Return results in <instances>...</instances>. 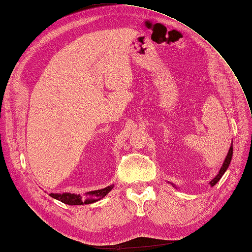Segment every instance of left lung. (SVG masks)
Instances as JSON below:
<instances>
[{
	"label": "left lung",
	"instance_id": "obj_1",
	"mask_svg": "<svg viewBox=\"0 0 252 252\" xmlns=\"http://www.w3.org/2000/svg\"><path fill=\"white\" fill-rule=\"evenodd\" d=\"M232 154H233V148H232V143H231V146H230V148H229L228 154H227V156H226V159H224L223 164H222V166H221V168H220V170H219V173H218L217 175H216V177H215L214 179H211L210 182H209V185H210L211 187H214L215 185L219 182L220 178L222 177L223 174L226 173V170L228 169L229 165H230V161H231V158H232ZM168 183H169V182H168ZM169 184H171V186H173L174 188L177 189V187H176V185H174L173 183H169Z\"/></svg>",
	"mask_w": 252,
	"mask_h": 252
}]
</instances>
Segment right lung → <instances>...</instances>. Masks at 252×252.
I'll return each instance as SVG.
<instances>
[{
    "mask_svg": "<svg viewBox=\"0 0 252 252\" xmlns=\"http://www.w3.org/2000/svg\"><path fill=\"white\" fill-rule=\"evenodd\" d=\"M114 188V185L105 187L103 189H98V190H93L88 191L85 196L76 195V193H70V192H63V193H53L51 192L50 196L54 198L56 200H60L64 202L66 205L75 206V205H88L96 202L107 195V193Z\"/></svg>",
    "mask_w": 252,
    "mask_h": 252,
    "instance_id": "obj_1",
    "label": "right lung"
}]
</instances>
